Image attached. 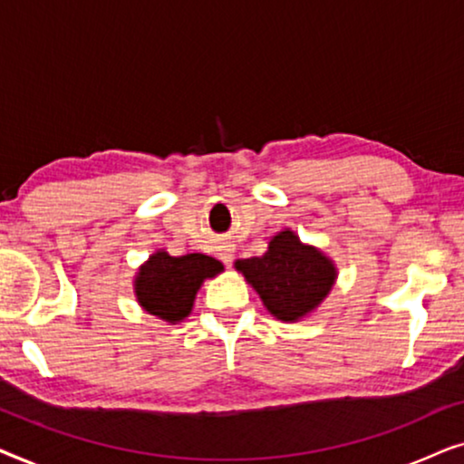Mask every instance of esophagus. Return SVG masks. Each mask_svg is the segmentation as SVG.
<instances>
[{
  "mask_svg": "<svg viewBox=\"0 0 464 464\" xmlns=\"http://www.w3.org/2000/svg\"><path fill=\"white\" fill-rule=\"evenodd\" d=\"M232 257H234V251L230 249V246H226V249H221V253H219V259L224 264H230L232 262Z\"/></svg>",
  "mask_w": 464,
  "mask_h": 464,
  "instance_id": "esophagus-1",
  "label": "esophagus"
}]
</instances>
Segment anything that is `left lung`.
<instances>
[{
    "mask_svg": "<svg viewBox=\"0 0 464 464\" xmlns=\"http://www.w3.org/2000/svg\"><path fill=\"white\" fill-rule=\"evenodd\" d=\"M234 266L257 291L268 313L285 323H295L313 313L338 276L325 253L304 245L291 230L272 237L264 256L238 259Z\"/></svg>",
    "mask_w": 464,
    "mask_h": 464,
    "instance_id": "left-lung-1",
    "label": "left lung"
}]
</instances>
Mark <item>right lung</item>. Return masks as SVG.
Here are the masks:
<instances>
[{"mask_svg":"<svg viewBox=\"0 0 464 464\" xmlns=\"http://www.w3.org/2000/svg\"><path fill=\"white\" fill-rule=\"evenodd\" d=\"M221 270V262L202 253L173 257L167 251H156L135 276L137 302L150 314L175 325L192 313L205 278H213Z\"/></svg>","mask_w":464,"mask_h":464,"instance_id":"right-lung-1","label":"right lung"}]
</instances>
